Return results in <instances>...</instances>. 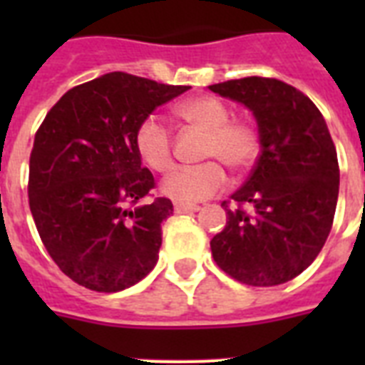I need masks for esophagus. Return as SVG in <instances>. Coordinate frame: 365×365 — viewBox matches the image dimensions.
I'll return each instance as SVG.
<instances>
[{
  "instance_id": "esophagus-1",
  "label": "esophagus",
  "mask_w": 365,
  "mask_h": 365,
  "mask_svg": "<svg viewBox=\"0 0 365 365\" xmlns=\"http://www.w3.org/2000/svg\"><path fill=\"white\" fill-rule=\"evenodd\" d=\"M174 210H176V214H193V212H199V206L176 202V205H174Z\"/></svg>"
}]
</instances>
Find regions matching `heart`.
<instances>
[{"label":"heart","mask_w":365,"mask_h":365,"mask_svg":"<svg viewBox=\"0 0 365 365\" xmlns=\"http://www.w3.org/2000/svg\"><path fill=\"white\" fill-rule=\"evenodd\" d=\"M176 115L195 128L206 132L200 157L206 160L195 166H182L163 182V193L176 202L191 205L210 199L227 185L231 170L244 172L254 165L261 149L259 132L246 119H231V108L217 96H195L176 106ZM138 155L155 172L165 174L174 165L172 134L157 117H145L134 134ZM220 163H217V160Z\"/></svg>","instance_id":"obj_1"}]
</instances>
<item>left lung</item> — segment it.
Here are the masks:
<instances>
[{
	"instance_id": "8db88e82",
	"label": "left lung",
	"mask_w": 365,
	"mask_h": 365,
	"mask_svg": "<svg viewBox=\"0 0 365 365\" xmlns=\"http://www.w3.org/2000/svg\"><path fill=\"white\" fill-rule=\"evenodd\" d=\"M257 121L261 153L242 187L223 200L227 225L210 240L217 267L248 286H277L317 259L334 225L339 163L322 113L272 77L210 85ZM250 206V210L245 208Z\"/></svg>"
}]
</instances>
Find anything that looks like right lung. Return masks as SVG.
Here are the masks:
<instances>
[{"label":"right lung","mask_w":365,"mask_h":365,"mask_svg":"<svg viewBox=\"0 0 365 365\" xmlns=\"http://www.w3.org/2000/svg\"><path fill=\"white\" fill-rule=\"evenodd\" d=\"M185 85L125 71L70 88L37 128L28 199L37 233L66 277L94 292H121L151 272L170 199L140 205L155 187L134 134Z\"/></svg>","instance_id":"1"}]
</instances>
